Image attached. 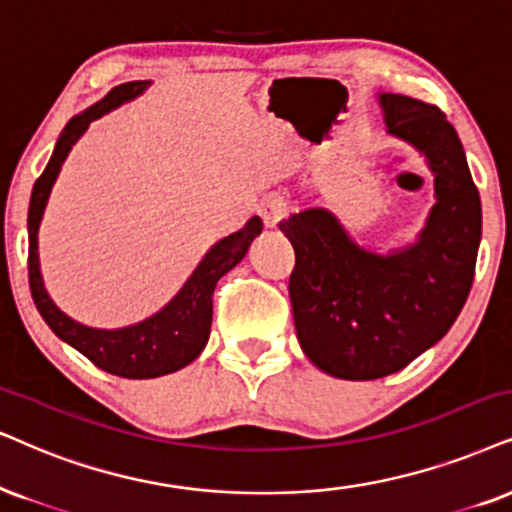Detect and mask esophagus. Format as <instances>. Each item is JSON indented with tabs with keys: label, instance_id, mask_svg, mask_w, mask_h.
<instances>
[{
	"label": "esophagus",
	"instance_id": "obj_1",
	"mask_svg": "<svg viewBox=\"0 0 512 512\" xmlns=\"http://www.w3.org/2000/svg\"><path fill=\"white\" fill-rule=\"evenodd\" d=\"M288 210H290L288 198L281 196V193H269V196L260 203L262 219L267 226H276L283 217L288 215Z\"/></svg>",
	"mask_w": 512,
	"mask_h": 512
}]
</instances>
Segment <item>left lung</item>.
I'll return each mask as SVG.
<instances>
[{
    "instance_id": "1",
    "label": "left lung",
    "mask_w": 512,
    "mask_h": 512,
    "mask_svg": "<svg viewBox=\"0 0 512 512\" xmlns=\"http://www.w3.org/2000/svg\"><path fill=\"white\" fill-rule=\"evenodd\" d=\"M387 132L425 153L437 203L418 243L375 255L326 210L281 222L295 248L288 293L302 352L333 378L397 373L454 326L475 278L482 205L456 129L437 106L380 94Z\"/></svg>"
}]
</instances>
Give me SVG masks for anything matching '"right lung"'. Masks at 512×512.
Here are the masks:
<instances>
[{
  "label": "right lung",
  "mask_w": 512,
  "mask_h": 512,
  "mask_svg": "<svg viewBox=\"0 0 512 512\" xmlns=\"http://www.w3.org/2000/svg\"><path fill=\"white\" fill-rule=\"evenodd\" d=\"M146 87L148 82L118 84L106 94V99H101L89 111L68 122L49 165L44 167L40 179L32 186L28 210V278L37 312L42 314V319L47 321V326L58 338L73 345L94 366H99L106 373L132 380L174 373L191 364L203 352L210 338L212 295H215L217 281L243 260L252 238L260 236L262 231V219L252 217L241 231L212 245V250L198 264V269L193 271V276L179 290L177 297L167 304L163 312L137 323V326L120 328V331H99V328H89L73 321L51 302L47 290H44L40 260H37V229H40L44 205H47L58 170H61L63 160L68 158L70 148L80 141L96 118L113 111L120 103L134 99Z\"/></svg>",
  "instance_id": "1"
}]
</instances>
